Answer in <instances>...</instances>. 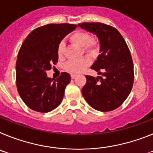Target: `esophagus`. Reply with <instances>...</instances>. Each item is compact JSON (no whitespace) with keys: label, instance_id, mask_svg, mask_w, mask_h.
I'll return each instance as SVG.
<instances>
[{"label":"esophagus","instance_id":"esophagus-1","mask_svg":"<svg viewBox=\"0 0 153 153\" xmlns=\"http://www.w3.org/2000/svg\"><path fill=\"white\" fill-rule=\"evenodd\" d=\"M76 77V75H75V74H71V78L72 79H75Z\"/></svg>","mask_w":153,"mask_h":153}]
</instances>
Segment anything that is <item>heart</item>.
<instances>
[{"label": "heart", "instance_id": "1", "mask_svg": "<svg viewBox=\"0 0 153 153\" xmlns=\"http://www.w3.org/2000/svg\"><path fill=\"white\" fill-rule=\"evenodd\" d=\"M70 40L76 45L82 47L83 51L90 54H94L98 50V42L95 39H90V35L85 31H76L70 36ZM65 46L61 42L57 47V54L59 57H62L64 53ZM88 58H83L80 60H69L64 66L65 70L72 74H79L83 72L86 67L90 65Z\"/></svg>", "mask_w": 153, "mask_h": 153}]
</instances>
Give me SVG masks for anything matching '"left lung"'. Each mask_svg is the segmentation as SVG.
<instances>
[{
  "mask_svg": "<svg viewBox=\"0 0 153 153\" xmlns=\"http://www.w3.org/2000/svg\"><path fill=\"white\" fill-rule=\"evenodd\" d=\"M78 26L98 38L100 54L91 69L102 76H86L82 94L93 109L111 111L126 100L132 88L134 74L130 51L122 35L113 27L102 23H82Z\"/></svg>",
  "mask_w": 153,
  "mask_h": 153,
  "instance_id": "left-lung-1",
  "label": "left lung"
}]
</instances>
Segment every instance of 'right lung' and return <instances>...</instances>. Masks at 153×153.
I'll use <instances>...</instances> for the list:
<instances>
[{"mask_svg":"<svg viewBox=\"0 0 153 153\" xmlns=\"http://www.w3.org/2000/svg\"><path fill=\"white\" fill-rule=\"evenodd\" d=\"M76 28L75 24H47L33 30L24 40L16 63V83L19 95L30 109L47 113L61 102L70 75L63 72L53 79L47 76V70L57 62L61 40Z\"/></svg>","mask_w":153,"mask_h":153,"instance_id":"obj_1","label":"right lung"}]
</instances>
